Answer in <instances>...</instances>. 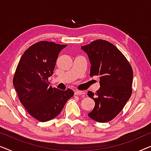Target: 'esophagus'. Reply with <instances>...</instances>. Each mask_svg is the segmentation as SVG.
Returning <instances> with one entry per match:
<instances>
[{"mask_svg": "<svg viewBox=\"0 0 151 151\" xmlns=\"http://www.w3.org/2000/svg\"><path fill=\"white\" fill-rule=\"evenodd\" d=\"M75 95H83V94H85V92L83 91H78V90H76V91H75Z\"/></svg>", "mask_w": 151, "mask_h": 151, "instance_id": "esophagus-1", "label": "esophagus"}]
</instances>
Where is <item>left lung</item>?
Wrapping results in <instances>:
<instances>
[{
	"instance_id": "8db88e82",
	"label": "left lung",
	"mask_w": 151,
	"mask_h": 151,
	"mask_svg": "<svg viewBox=\"0 0 151 151\" xmlns=\"http://www.w3.org/2000/svg\"><path fill=\"white\" fill-rule=\"evenodd\" d=\"M88 55L90 76H98L100 87L87 95L95 102L88 116L100 123L108 122L122 111L131 97L133 70L124 55L106 40L98 39L81 47Z\"/></svg>"
}]
</instances>
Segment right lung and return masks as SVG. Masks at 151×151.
Instances as JSON below:
<instances>
[{"mask_svg":"<svg viewBox=\"0 0 151 151\" xmlns=\"http://www.w3.org/2000/svg\"><path fill=\"white\" fill-rule=\"evenodd\" d=\"M67 45L40 41L26 49L13 76V84L20 102L34 118L45 122L56 117L69 98L72 89L49 87L58 55Z\"/></svg>","mask_w":151,"mask_h":151,"instance_id":"1","label":"right lung"}]
</instances>
